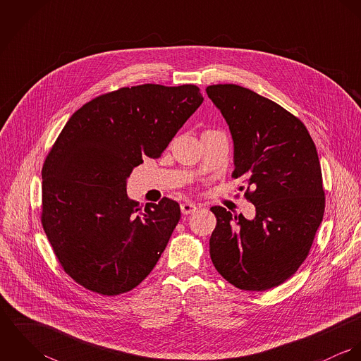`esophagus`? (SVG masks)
<instances>
[{
	"instance_id": "34e87169",
	"label": "esophagus",
	"mask_w": 361,
	"mask_h": 361,
	"mask_svg": "<svg viewBox=\"0 0 361 361\" xmlns=\"http://www.w3.org/2000/svg\"><path fill=\"white\" fill-rule=\"evenodd\" d=\"M180 211H182V214L189 215V214H193V212L197 211V206L190 203V202H185V203L180 204Z\"/></svg>"
}]
</instances>
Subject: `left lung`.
I'll list each match as a JSON object with an SVG mask.
<instances>
[{
  "mask_svg": "<svg viewBox=\"0 0 361 361\" xmlns=\"http://www.w3.org/2000/svg\"><path fill=\"white\" fill-rule=\"evenodd\" d=\"M206 92L232 135V176L255 188H247L245 197L256 207L253 219L211 207L216 226L209 256L229 283L262 292L298 271L322 221L325 193L317 149L299 118L250 89L212 85Z\"/></svg>",
  "mask_w": 361,
  "mask_h": 361,
  "instance_id": "left-lung-1",
  "label": "left lung"
}]
</instances>
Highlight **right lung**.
I'll use <instances>...</instances> for the list:
<instances>
[{
  "label": "right lung",
  "mask_w": 361,
  "mask_h": 361,
  "mask_svg": "<svg viewBox=\"0 0 361 361\" xmlns=\"http://www.w3.org/2000/svg\"><path fill=\"white\" fill-rule=\"evenodd\" d=\"M202 103L195 85L122 87L63 126L42 171V224L63 271L83 288L121 295L154 268L180 207L164 197L142 209L126 179L145 157H161Z\"/></svg>",
  "instance_id": "right-lung-1"
}]
</instances>
